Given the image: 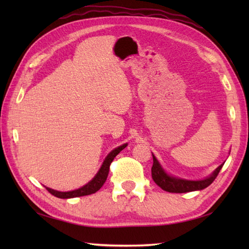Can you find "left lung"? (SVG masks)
Returning <instances> with one entry per match:
<instances>
[{
    "instance_id": "obj_1",
    "label": "left lung",
    "mask_w": 249,
    "mask_h": 249,
    "mask_svg": "<svg viewBox=\"0 0 249 249\" xmlns=\"http://www.w3.org/2000/svg\"><path fill=\"white\" fill-rule=\"evenodd\" d=\"M224 163L216 169L211 177L205 179H201V181H187V179H182V178H177L170 177L167 174L160 162L157 161L156 157L153 155V166H152V178L158 186L161 189L166 190L169 193H188V192H195V190H201L204 189L209 186V185L214 182V179L217 178L220 169L223 168Z\"/></svg>"
}]
</instances>
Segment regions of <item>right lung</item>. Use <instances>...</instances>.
<instances>
[{"instance_id": "obj_1", "label": "right lung", "mask_w": 249, "mask_h": 249, "mask_svg": "<svg viewBox=\"0 0 249 249\" xmlns=\"http://www.w3.org/2000/svg\"><path fill=\"white\" fill-rule=\"evenodd\" d=\"M126 146H127V144L125 143L123 145L116 147V149H114L112 152H110L109 155L106 157V160L103 162V165H102V167H100L99 171L97 172L96 176L94 177V178L91 182H89L87 185H84L83 187L76 189V190H72V192H66V193L56 192V190H53V189L48 188V187H46V189L48 190L51 195H53L54 197L61 198V199L82 197V196H88V195H92L94 193H96L97 190H99L103 187V185L105 184L106 179H107L110 165H111V162H112V160H114V157L118 155L122 150H124Z\"/></svg>"}]
</instances>
